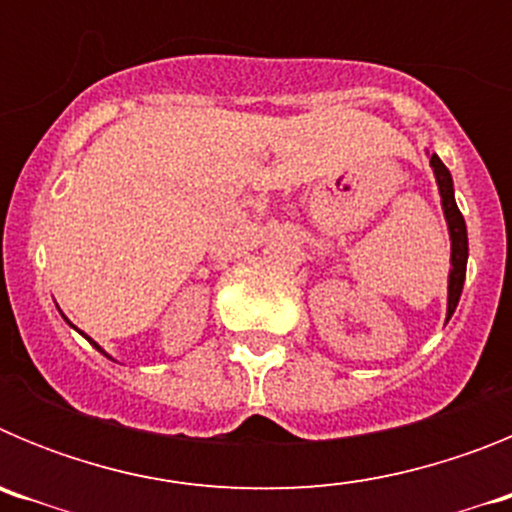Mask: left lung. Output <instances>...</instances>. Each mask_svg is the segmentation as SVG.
<instances>
[{"mask_svg": "<svg viewBox=\"0 0 512 512\" xmlns=\"http://www.w3.org/2000/svg\"><path fill=\"white\" fill-rule=\"evenodd\" d=\"M433 174H436L438 192H441L443 202V215H446V223H449L451 233V274H449V315L451 318L459 305L461 289H464V277H467V256H469V241H467V223L461 217L459 207L454 200V182H451L449 169L443 166L441 158L433 153L431 156Z\"/></svg>", "mask_w": 512, "mask_h": 512, "instance_id": "8db88e82", "label": "left lung"}]
</instances>
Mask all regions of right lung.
Masks as SVG:
<instances>
[{"instance_id": "add662e5", "label": "right lung", "mask_w": 512, "mask_h": 512, "mask_svg": "<svg viewBox=\"0 0 512 512\" xmlns=\"http://www.w3.org/2000/svg\"><path fill=\"white\" fill-rule=\"evenodd\" d=\"M94 346H97V343H94ZM97 351H102V348H99V346H97Z\"/></svg>"}]
</instances>
